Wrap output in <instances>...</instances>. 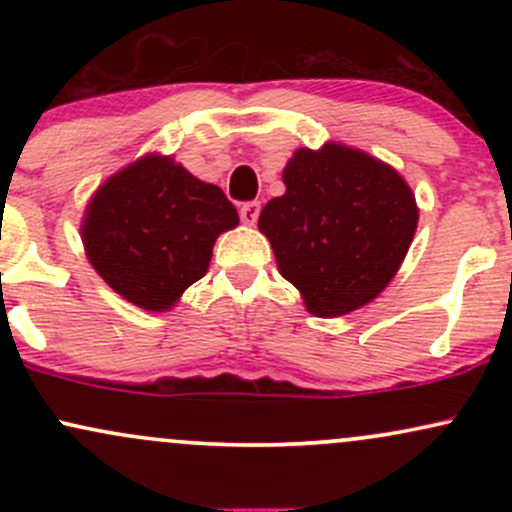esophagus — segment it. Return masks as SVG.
<instances>
[{"label":"esophagus","mask_w":512,"mask_h":512,"mask_svg":"<svg viewBox=\"0 0 512 512\" xmlns=\"http://www.w3.org/2000/svg\"><path fill=\"white\" fill-rule=\"evenodd\" d=\"M260 202H245L243 207H240V219H243V223H248V226H252V223L257 221V216H260Z\"/></svg>","instance_id":"34e87169"}]
</instances>
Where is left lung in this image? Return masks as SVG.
<instances>
[{
    "label": "left lung",
    "instance_id": "1",
    "mask_svg": "<svg viewBox=\"0 0 512 512\" xmlns=\"http://www.w3.org/2000/svg\"><path fill=\"white\" fill-rule=\"evenodd\" d=\"M286 192L269 199L260 231L308 313L339 317L378 298L402 267L419 209L387 163L344 144L298 149Z\"/></svg>",
    "mask_w": 512,
    "mask_h": 512
}]
</instances>
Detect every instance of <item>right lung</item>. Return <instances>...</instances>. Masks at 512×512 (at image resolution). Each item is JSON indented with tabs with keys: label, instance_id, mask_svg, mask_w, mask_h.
Wrapping results in <instances>:
<instances>
[{
	"label": "right lung",
	"instance_id": "1",
	"mask_svg": "<svg viewBox=\"0 0 512 512\" xmlns=\"http://www.w3.org/2000/svg\"><path fill=\"white\" fill-rule=\"evenodd\" d=\"M236 226L238 211L221 187L197 180L173 156L149 154L98 187L81 238L110 289L163 313L207 274L216 238Z\"/></svg>",
	"mask_w": 512,
	"mask_h": 512
}]
</instances>
